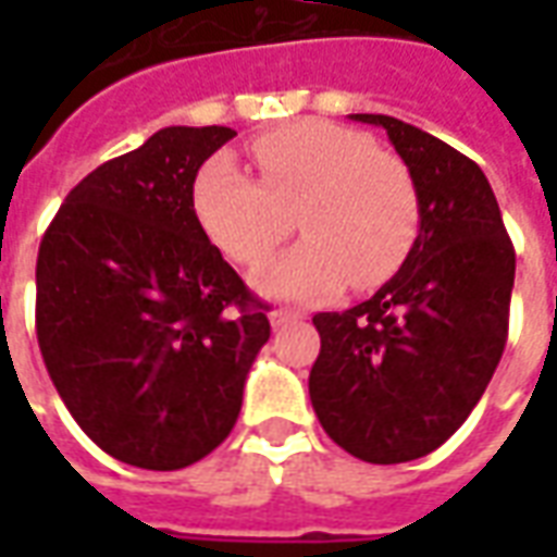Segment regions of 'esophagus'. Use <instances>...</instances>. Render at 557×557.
<instances>
[{"mask_svg": "<svg viewBox=\"0 0 557 557\" xmlns=\"http://www.w3.org/2000/svg\"><path fill=\"white\" fill-rule=\"evenodd\" d=\"M295 319H301V313H298V310H286V307H280V310H271V325H274V327L289 325V322H295Z\"/></svg>", "mask_w": 557, "mask_h": 557, "instance_id": "1", "label": "esophagus"}]
</instances>
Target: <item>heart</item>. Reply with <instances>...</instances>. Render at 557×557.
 Segmentation results:
<instances>
[{
  "instance_id": "obj_1",
  "label": "heart",
  "mask_w": 557,
  "mask_h": 557,
  "mask_svg": "<svg viewBox=\"0 0 557 557\" xmlns=\"http://www.w3.org/2000/svg\"><path fill=\"white\" fill-rule=\"evenodd\" d=\"M259 182L214 154L194 182V211L208 238L238 265L256 268L289 238L298 211L304 238L259 271L277 298H327L351 280L382 286L409 259L420 199L409 166L355 127L301 119L250 143Z\"/></svg>"
}]
</instances>
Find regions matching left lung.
Segmentation results:
<instances>
[{
    "label": "left lung",
    "instance_id": "left-lung-1",
    "mask_svg": "<svg viewBox=\"0 0 557 557\" xmlns=\"http://www.w3.org/2000/svg\"><path fill=\"white\" fill-rule=\"evenodd\" d=\"M351 119L385 127L406 160L420 230L370 301L313 315L310 399L346 454L394 466L442 447L483 397L507 343L516 253L474 160L394 115Z\"/></svg>",
    "mask_w": 557,
    "mask_h": 557
}]
</instances>
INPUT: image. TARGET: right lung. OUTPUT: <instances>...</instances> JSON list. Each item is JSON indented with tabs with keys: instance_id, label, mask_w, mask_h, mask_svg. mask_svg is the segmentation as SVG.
<instances>
[{
	"instance_id": "obj_1",
	"label": "right lung",
	"mask_w": 557,
	"mask_h": 557,
	"mask_svg": "<svg viewBox=\"0 0 557 557\" xmlns=\"http://www.w3.org/2000/svg\"><path fill=\"white\" fill-rule=\"evenodd\" d=\"M232 127H163L65 196L35 268V331L59 397L127 466L175 471L230 435L271 337L268 304L208 242L199 166Z\"/></svg>"
}]
</instances>
